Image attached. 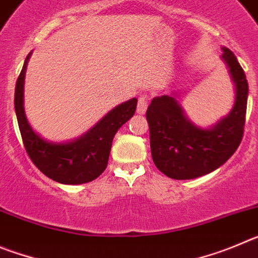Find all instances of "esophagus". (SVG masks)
Instances as JSON below:
<instances>
[{
  "instance_id": "obj_1",
  "label": "esophagus",
  "mask_w": 258,
  "mask_h": 258,
  "mask_svg": "<svg viewBox=\"0 0 258 258\" xmlns=\"http://www.w3.org/2000/svg\"><path fill=\"white\" fill-rule=\"evenodd\" d=\"M146 108H148V97H146V95H140L136 112H138L139 114H144V113L146 112Z\"/></svg>"
}]
</instances>
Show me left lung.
Returning <instances> with one entry per match:
<instances>
[{
    "label": "left lung",
    "instance_id": "obj_1",
    "mask_svg": "<svg viewBox=\"0 0 258 258\" xmlns=\"http://www.w3.org/2000/svg\"><path fill=\"white\" fill-rule=\"evenodd\" d=\"M222 59L235 83V103L230 114L213 128L203 130L192 124L172 95L154 97L148 106L153 161L168 177L190 180L207 175L222 166L242 141L248 82L233 51L224 47Z\"/></svg>",
    "mask_w": 258,
    "mask_h": 258
}]
</instances>
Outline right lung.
I'll list each match as a JSON object with an SVG mask.
<instances>
[{
  "mask_svg": "<svg viewBox=\"0 0 258 258\" xmlns=\"http://www.w3.org/2000/svg\"><path fill=\"white\" fill-rule=\"evenodd\" d=\"M25 59L15 86V113L23 144L34 166L60 184H86L97 178L108 166L113 139L118 130L135 114L138 99H131L109 112L95 127L78 140L66 144L48 143L39 138L28 123L23 106Z\"/></svg>",
  "mask_w": 258,
  "mask_h": 258,
  "instance_id": "right-lung-1",
  "label": "right lung"
}]
</instances>
